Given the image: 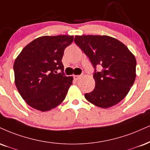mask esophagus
Wrapping results in <instances>:
<instances>
[{
  "label": "esophagus",
  "instance_id": "esophagus-1",
  "mask_svg": "<svg viewBox=\"0 0 150 150\" xmlns=\"http://www.w3.org/2000/svg\"><path fill=\"white\" fill-rule=\"evenodd\" d=\"M73 77H74V79H75V80H79V79H80L81 77H82V75H74Z\"/></svg>",
  "mask_w": 150,
  "mask_h": 150
}]
</instances>
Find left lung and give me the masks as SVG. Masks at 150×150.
Returning <instances> with one entry per match:
<instances>
[{
    "instance_id": "obj_1",
    "label": "left lung",
    "mask_w": 150,
    "mask_h": 150,
    "mask_svg": "<svg viewBox=\"0 0 150 150\" xmlns=\"http://www.w3.org/2000/svg\"><path fill=\"white\" fill-rule=\"evenodd\" d=\"M75 42L89 58L94 68L95 88L85 93L88 101L108 108L123 100L136 80V60L125 45L108 35H75Z\"/></svg>"
}]
</instances>
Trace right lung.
Masks as SVG:
<instances>
[{
	"mask_svg": "<svg viewBox=\"0 0 150 150\" xmlns=\"http://www.w3.org/2000/svg\"><path fill=\"white\" fill-rule=\"evenodd\" d=\"M73 35H45L23 49L14 63V82L30 107L46 112L64 101L73 77L64 73L61 59ZM61 69L62 73H57Z\"/></svg>",
	"mask_w": 150,
	"mask_h": 150,
	"instance_id": "add662e5",
	"label": "right lung"
}]
</instances>
